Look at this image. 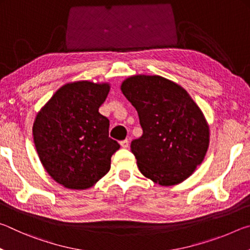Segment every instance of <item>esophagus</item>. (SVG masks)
<instances>
[{
    "instance_id": "obj_1",
    "label": "esophagus",
    "mask_w": 250,
    "mask_h": 250,
    "mask_svg": "<svg viewBox=\"0 0 250 250\" xmlns=\"http://www.w3.org/2000/svg\"><path fill=\"white\" fill-rule=\"evenodd\" d=\"M120 146H121L122 147H125V149H126V147L129 146V140H128V139H125V140L120 141Z\"/></svg>"
}]
</instances>
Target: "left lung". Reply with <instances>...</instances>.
I'll return each mask as SVG.
<instances>
[{
	"label": "left lung",
	"instance_id": "obj_1",
	"mask_svg": "<svg viewBox=\"0 0 250 250\" xmlns=\"http://www.w3.org/2000/svg\"><path fill=\"white\" fill-rule=\"evenodd\" d=\"M121 91L138 111L143 134L131 142L140 172L156 184H179L203 162L209 128L191 96L161 76L126 78Z\"/></svg>",
	"mask_w": 250,
	"mask_h": 250
}]
</instances>
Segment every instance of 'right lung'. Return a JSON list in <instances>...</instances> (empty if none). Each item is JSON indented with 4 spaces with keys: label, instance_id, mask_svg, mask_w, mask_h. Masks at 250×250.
<instances>
[{
    "label": "right lung",
    "instance_id": "1",
    "mask_svg": "<svg viewBox=\"0 0 250 250\" xmlns=\"http://www.w3.org/2000/svg\"><path fill=\"white\" fill-rule=\"evenodd\" d=\"M109 90V83H66L37 113L33 125L37 154L46 172L65 188L96 184L119 150V143L109 138L108 118L99 112Z\"/></svg>",
    "mask_w": 250,
    "mask_h": 250
}]
</instances>
